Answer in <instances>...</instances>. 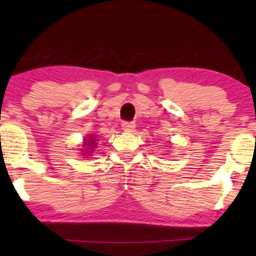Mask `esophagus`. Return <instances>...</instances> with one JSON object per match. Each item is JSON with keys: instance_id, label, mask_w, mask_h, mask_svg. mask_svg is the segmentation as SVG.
Segmentation results:
<instances>
[{"instance_id": "1", "label": "esophagus", "mask_w": 256, "mask_h": 256, "mask_svg": "<svg viewBox=\"0 0 256 256\" xmlns=\"http://www.w3.org/2000/svg\"><path fill=\"white\" fill-rule=\"evenodd\" d=\"M122 130L125 132H134V128H136V124L134 122H124L122 124Z\"/></svg>"}]
</instances>
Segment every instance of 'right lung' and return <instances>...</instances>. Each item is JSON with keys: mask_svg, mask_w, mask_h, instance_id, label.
I'll use <instances>...</instances> for the list:
<instances>
[{"mask_svg": "<svg viewBox=\"0 0 256 256\" xmlns=\"http://www.w3.org/2000/svg\"><path fill=\"white\" fill-rule=\"evenodd\" d=\"M96 138L94 137V136H90V137H88V138H85V143L83 144V146L85 148V150H83V152H86V154L84 155V156H86V155H90L91 152V150H92L94 148H95L96 146ZM84 154V152H83Z\"/></svg>", "mask_w": 256, "mask_h": 256, "instance_id": "obj_1", "label": "right lung"}]
</instances>
